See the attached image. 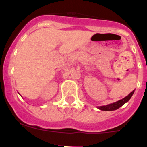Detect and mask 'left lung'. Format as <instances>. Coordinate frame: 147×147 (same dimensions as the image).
<instances>
[{"label":"left lung","mask_w":147,"mask_h":147,"mask_svg":"<svg viewBox=\"0 0 147 147\" xmlns=\"http://www.w3.org/2000/svg\"><path fill=\"white\" fill-rule=\"evenodd\" d=\"M134 93V90H132L130 93H129L128 96L125 97V98H122V99L119 100L118 102H114L113 104H110V105H105V106H101V107H98V108L100 109L101 110H105V111H109V110H115L119 109V107H121L122 105H124L126 102H127L130 99V98L132 97V96Z\"/></svg>","instance_id":"8db88e82"}]
</instances>
